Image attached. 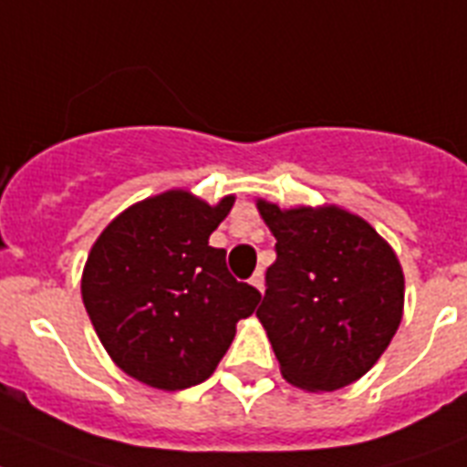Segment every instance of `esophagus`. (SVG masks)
Returning a JSON list of instances; mask_svg holds the SVG:
<instances>
[{"label": "esophagus", "mask_w": 467, "mask_h": 467, "mask_svg": "<svg viewBox=\"0 0 467 467\" xmlns=\"http://www.w3.org/2000/svg\"><path fill=\"white\" fill-rule=\"evenodd\" d=\"M250 284H253V286H255L257 291H265V276H262V269H257L255 275H253Z\"/></svg>", "instance_id": "34e87169"}]
</instances>
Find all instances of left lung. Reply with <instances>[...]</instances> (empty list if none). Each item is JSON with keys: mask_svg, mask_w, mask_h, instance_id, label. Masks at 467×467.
I'll return each instance as SVG.
<instances>
[{"mask_svg": "<svg viewBox=\"0 0 467 467\" xmlns=\"http://www.w3.org/2000/svg\"><path fill=\"white\" fill-rule=\"evenodd\" d=\"M276 238L257 317L281 375L306 391L360 379L403 317V269L365 219L341 207L281 210L257 200Z\"/></svg>", "mask_w": 467, "mask_h": 467, "instance_id": "1", "label": "left lung"}]
</instances>
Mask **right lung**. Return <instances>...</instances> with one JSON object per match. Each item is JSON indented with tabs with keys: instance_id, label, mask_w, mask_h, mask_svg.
Listing matches in <instances>:
<instances>
[{
	"instance_id": "1",
	"label": "right lung",
	"mask_w": 467,
	"mask_h": 467,
	"mask_svg": "<svg viewBox=\"0 0 467 467\" xmlns=\"http://www.w3.org/2000/svg\"><path fill=\"white\" fill-rule=\"evenodd\" d=\"M234 195L207 205L167 191L123 210L92 245L80 294L119 368L148 387L179 391L217 369L260 291L231 276L210 234Z\"/></svg>"
}]
</instances>
